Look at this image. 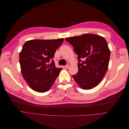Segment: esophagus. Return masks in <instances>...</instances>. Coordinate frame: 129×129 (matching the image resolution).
<instances>
[{
    "mask_svg": "<svg viewBox=\"0 0 129 129\" xmlns=\"http://www.w3.org/2000/svg\"><path fill=\"white\" fill-rule=\"evenodd\" d=\"M65 68H66L67 69H69V68H70V66L69 65H66V66H65Z\"/></svg>",
    "mask_w": 129,
    "mask_h": 129,
    "instance_id": "1",
    "label": "esophagus"
}]
</instances>
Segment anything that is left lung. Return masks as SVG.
Returning <instances> with one entry per match:
<instances>
[{
	"mask_svg": "<svg viewBox=\"0 0 129 129\" xmlns=\"http://www.w3.org/2000/svg\"><path fill=\"white\" fill-rule=\"evenodd\" d=\"M78 55V72L72 77L83 89H90L102 81L107 71L110 51L107 41L98 35L85 34L67 37Z\"/></svg>",
	"mask_w": 129,
	"mask_h": 129,
	"instance_id": "1",
	"label": "left lung"
}]
</instances>
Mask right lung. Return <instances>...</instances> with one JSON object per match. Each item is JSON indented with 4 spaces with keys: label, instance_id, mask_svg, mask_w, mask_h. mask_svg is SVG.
Listing matches in <instances>:
<instances>
[{
    "label": "right lung",
    "instance_id": "obj_1",
    "mask_svg": "<svg viewBox=\"0 0 129 129\" xmlns=\"http://www.w3.org/2000/svg\"><path fill=\"white\" fill-rule=\"evenodd\" d=\"M63 39L33 40L25 43L19 54L22 76L32 89L44 93L54 84L62 68L55 67L52 60ZM51 62L49 64V63Z\"/></svg>",
    "mask_w": 129,
    "mask_h": 129
}]
</instances>
